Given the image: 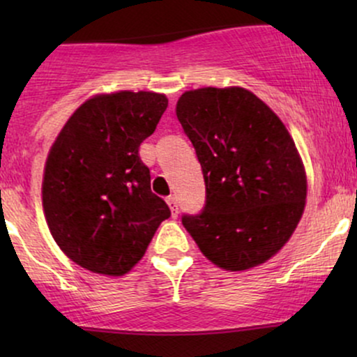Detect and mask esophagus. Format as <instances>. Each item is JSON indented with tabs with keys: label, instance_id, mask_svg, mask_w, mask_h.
Wrapping results in <instances>:
<instances>
[{
	"label": "esophagus",
	"instance_id": "34e87169",
	"mask_svg": "<svg viewBox=\"0 0 357 357\" xmlns=\"http://www.w3.org/2000/svg\"><path fill=\"white\" fill-rule=\"evenodd\" d=\"M167 204H169V210L171 213H173V216H178V199H176V196H167L166 198Z\"/></svg>",
	"mask_w": 357,
	"mask_h": 357
}]
</instances>
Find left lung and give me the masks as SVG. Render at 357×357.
Returning a JSON list of instances; mask_svg holds the SVG:
<instances>
[{
  "label": "left lung",
  "instance_id": "obj_1",
  "mask_svg": "<svg viewBox=\"0 0 357 357\" xmlns=\"http://www.w3.org/2000/svg\"><path fill=\"white\" fill-rule=\"evenodd\" d=\"M176 116L202 165L206 202L183 215L203 255L247 270L285 245L305 206L304 166L273 110L240 87H204L179 97Z\"/></svg>",
  "mask_w": 357,
  "mask_h": 357
}]
</instances>
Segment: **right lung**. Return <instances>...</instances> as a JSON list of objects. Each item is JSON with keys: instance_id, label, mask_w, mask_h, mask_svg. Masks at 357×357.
Listing matches in <instances>:
<instances>
[{"instance_id": "obj_1", "label": "right lung", "mask_w": 357, "mask_h": 357, "mask_svg": "<svg viewBox=\"0 0 357 357\" xmlns=\"http://www.w3.org/2000/svg\"><path fill=\"white\" fill-rule=\"evenodd\" d=\"M166 107L162 93L97 96L53 142L42 188L45 216L65 255L90 272L124 275L171 216L151 191L149 167L139 155Z\"/></svg>"}]
</instances>
